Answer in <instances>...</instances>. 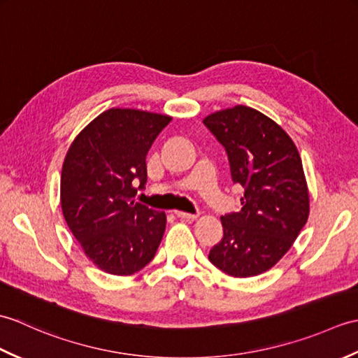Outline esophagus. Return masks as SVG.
Wrapping results in <instances>:
<instances>
[{"label":"esophagus","mask_w":358,"mask_h":358,"mask_svg":"<svg viewBox=\"0 0 358 358\" xmlns=\"http://www.w3.org/2000/svg\"><path fill=\"white\" fill-rule=\"evenodd\" d=\"M175 215L181 220H189V222H191V220H196V217H199L196 214H189V212H183V210H175Z\"/></svg>","instance_id":"1"}]
</instances>
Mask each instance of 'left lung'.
<instances>
[{
    "label": "left lung",
    "instance_id": "8db88e82",
    "mask_svg": "<svg viewBox=\"0 0 358 358\" xmlns=\"http://www.w3.org/2000/svg\"><path fill=\"white\" fill-rule=\"evenodd\" d=\"M204 126L223 144L243 208L222 217L223 238L209 260L231 277L260 275L275 266L309 217V191L292 138L248 106L210 113Z\"/></svg>",
    "mask_w": 358,
    "mask_h": 358
}]
</instances>
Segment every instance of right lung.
<instances>
[{"mask_svg": "<svg viewBox=\"0 0 358 358\" xmlns=\"http://www.w3.org/2000/svg\"><path fill=\"white\" fill-rule=\"evenodd\" d=\"M172 117L112 108L75 136L67 150L59 200L86 257L112 275L143 269L162 243L166 214L135 201L148 180L146 155Z\"/></svg>", "mask_w": 358, "mask_h": 358, "instance_id": "1", "label": "right lung"}]
</instances>
